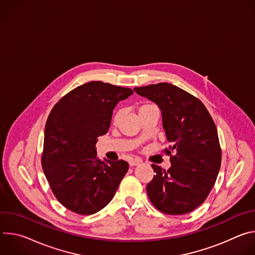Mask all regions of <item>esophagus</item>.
Listing matches in <instances>:
<instances>
[{
    "label": "esophagus",
    "instance_id": "esophagus-1",
    "mask_svg": "<svg viewBox=\"0 0 255 255\" xmlns=\"http://www.w3.org/2000/svg\"><path fill=\"white\" fill-rule=\"evenodd\" d=\"M140 162H141L140 159H131V160L129 161V165H130V166H135V165L139 164Z\"/></svg>",
    "mask_w": 255,
    "mask_h": 255
}]
</instances>
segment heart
Masks as SVG:
<instances>
[{
    "instance_id": "b5f03b06",
    "label": "heart",
    "mask_w": 255,
    "mask_h": 255,
    "mask_svg": "<svg viewBox=\"0 0 255 255\" xmlns=\"http://www.w3.org/2000/svg\"><path fill=\"white\" fill-rule=\"evenodd\" d=\"M152 107H156V106H154L153 104H149V103L142 104V105H140L139 108H138V113H141L142 111L146 110V109H148V108H152ZM122 116H123V110H122V109H117V110H116V111L114 112V114H113L112 123H113L114 125H117V124L120 122Z\"/></svg>"
}]
</instances>
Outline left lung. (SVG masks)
Returning <instances> with one entry per match:
<instances>
[{
	"label": "left lung",
	"mask_w": 255,
	"mask_h": 255,
	"mask_svg": "<svg viewBox=\"0 0 255 255\" xmlns=\"http://www.w3.org/2000/svg\"><path fill=\"white\" fill-rule=\"evenodd\" d=\"M156 103L170 145L169 169L151 164L154 176L146 187L152 205L167 215H184L202 205L220 170L222 150L216 125L195 96L168 83L134 88Z\"/></svg>",
	"instance_id": "1"
}]
</instances>
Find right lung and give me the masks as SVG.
Wrapping results in <instances>:
<instances>
[{"instance_id": "add662e5", "label": "right lung", "mask_w": 255, "mask_h": 255, "mask_svg": "<svg viewBox=\"0 0 255 255\" xmlns=\"http://www.w3.org/2000/svg\"><path fill=\"white\" fill-rule=\"evenodd\" d=\"M132 94L129 88L89 82L52 108L41 164L53 195L71 212L91 215L103 209L126 174L125 160L102 161L95 146L97 138L108 132L115 106Z\"/></svg>"}]
</instances>
